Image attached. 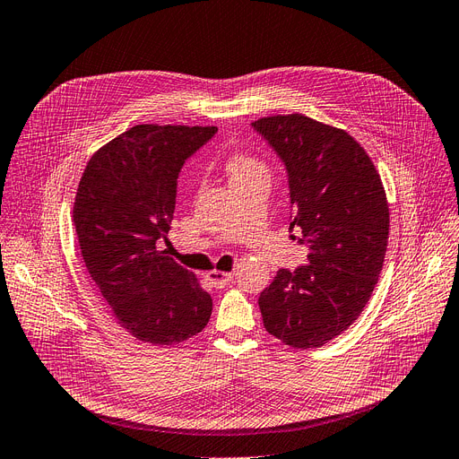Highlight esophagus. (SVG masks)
Here are the masks:
<instances>
[{
  "label": "esophagus",
  "mask_w": 459,
  "mask_h": 459,
  "mask_svg": "<svg viewBox=\"0 0 459 459\" xmlns=\"http://www.w3.org/2000/svg\"><path fill=\"white\" fill-rule=\"evenodd\" d=\"M206 280L217 287V290H223V287L232 281V274L230 273H221V270H212V273L206 274Z\"/></svg>",
  "instance_id": "1"
}]
</instances>
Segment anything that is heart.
<instances>
[{
    "mask_svg": "<svg viewBox=\"0 0 459 459\" xmlns=\"http://www.w3.org/2000/svg\"><path fill=\"white\" fill-rule=\"evenodd\" d=\"M227 172L230 178V185L244 183V181H270L268 166L249 155H232L227 162Z\"/></svg>",
    "mask_w": 459,
    "mask_h": 459,
    "instance_id": "b5f03b06",
    "label": "heart"
}]
</instances>
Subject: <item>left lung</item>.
I'll use <instances>...</instances> for the list:
<instances>
[{"instance_id": "obj_1", "label": "left lung", "mask_w": 459, "mask_h": 459, "mask_svg": "<svg viewBox=\"0 0 459 459\" xmlns=\"http://www.w3.org/2000/svg\"><path fill=\"white\" fill-rule=\"evenodd\" d=\"M285 164L291 223L308 264L280 268L259 297L264 329L291 348H319L363 312L382 273L389 208L375 164L341 128L300 113L251 123Z\"/></svg>"}]
</instances>
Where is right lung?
Returning <instances> with one entry per match:
<instances>
[{"label": "right lung", "instance_id": "add662e5", "mask_svg": "<svg viewBox=\"0 0 459 459\" xmlns=\"http://www.w3.org/2000/svg\"><path fill=\"white\" fill-rule=\"evenodd\" d=\"M215 126L138 125L98 149L74 204L81 255L101 297L138 341L179 344L212 316L196 276L160 249L174 219L178 176Z\"/></svg>", "mask_w": 459, "mask_h": 459}]
</instances>
